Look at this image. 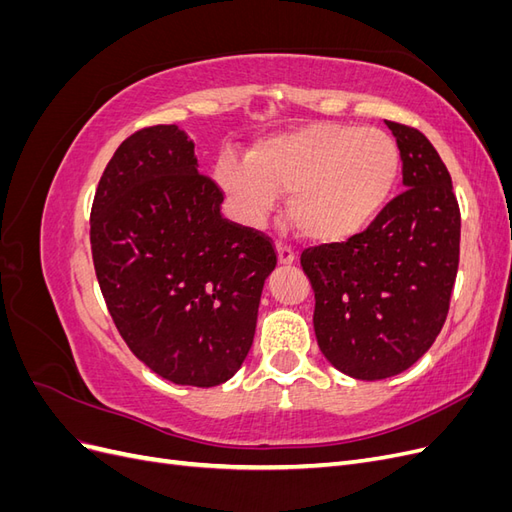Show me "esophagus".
Segmentation results:
<instances>
[{
  "label": "esophagus",
  "mask_w": 512,
  "mask_h": 512,
  "mask_svg": "<svg viewBox=\"0 0 512 512\" xmlns=\"http://www.w3.org/2000/svg\"><path fill=\"white\" fill-rule=\"evenodd\" d=\"M277 258H280V265L290 267L294 265V260H297V252H294V247L286 243H277Z\"/></svg>",
  "instance_id": "1"
}]
</instances>
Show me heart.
Wrapping results in <instances>:
<instances>
[{
    "label": "heart",
    "instance_id": "heart-1",
    "mask_svg": "<svg viewBox=\"0 0 512 512\" xmlns=\"http://www.w3.org/2000/svg\"><path fill=\"white\" fill-rule=\"evenodd\" d=\"M401 153L391 134L344 123H312L258 141L250 160L222 153L215 179L250 222L290 192L288 215L301 235L342 241L374 222L397 188Z\"/></svg>",
    "mask_w": 512,
    "mask_h": 512
}]
</instances>
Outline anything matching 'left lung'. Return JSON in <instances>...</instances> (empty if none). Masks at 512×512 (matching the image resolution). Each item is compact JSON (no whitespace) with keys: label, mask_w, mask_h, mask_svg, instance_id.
<instances>
[{"label":"left lung","mask_w":512,"mask_h":512,"mask_svg":"<svg viewBox=\"0 0 512 512\" xmlns=\"http://www.w3.org/2000/svg\"><path fill=\"white\" fill-rule=\"evenodd\" d=\"M404 162V192L359 235L307 247L314 331L327 361L356 380L412 367L436 342L459 267L453 181L423 132L386 121Z\"/></svg>","instance_id":"obj_1"}]
</instances>
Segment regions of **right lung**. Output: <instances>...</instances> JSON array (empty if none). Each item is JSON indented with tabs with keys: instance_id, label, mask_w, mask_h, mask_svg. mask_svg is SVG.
<instances>
[{
	"instance_id": "add662e5",
	"label": "right lung",
	"mask_w": 512,
	"mask_h": 512,
	"mask_svg": "<svg viewBox=\"0 0 512 512\" xmlns=\"http://www.w3.org/2000/svg\"><path fill=\"white\" fill-rule=\"evenodd\" d=\"M224 192L198 173L177 126L134 132L106 164L91 205V256L123 342L183 386H218L252 348L277 256L260 230L222 218Z\"/></svg>"
}]
</instances>
